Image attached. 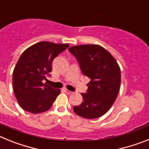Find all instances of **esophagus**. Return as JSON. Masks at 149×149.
Masks as SVG:
<instances>
[{"label": "esophagus", "mask_w": 149, "mask_h": 149, "mask_svg": "<svg viewBox=\"0 0 149 149\" xmlns=\"http://www.w3.org/2000/svg\"><path fill=\"white\" fill-rule=\"evenodd\" d=\"M64 91H65V93H67V94H72V91L68 90V89H64Z\"/></svg>", "instance_id": "esophagus-1"}]
</instances>
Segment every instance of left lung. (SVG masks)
Masks as SVG:
<instances>
[{"label": "left lung", "instance_id": "8db88e82", "mask_svg": "<svg viewBox=\"0 0 149 149\" xmlns=\"http://www.w3.org/2000/svg\"><path fill=\"white\" fill-rule=\"evenodd\" d=\"M68 51L83 74L90 79L86 93H81L82 103L74 107V112L89 119L102 116L113 104L120 88L121 71L116 60L98 45L73 46Z\"/></svg>", "mask_w": 149, "mask_h": 149}]
</instances>
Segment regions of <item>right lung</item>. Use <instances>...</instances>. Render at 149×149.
<instances>
[{"mask_svg":"<svg viewBox=\"0 0 149 149\" xmlns=\"http://www.w3.org/2000/svg\"><path fill=\"white\" fill-rule=\"evenodd\" d=\"M68 46V44L41 42L22 53L13 74V90L22 109L39 113L51 108L60 90L42 81L51 77L54 59Z\"/></svg>","mask_w":149,"mask_h":149,"instance_id":"1","label":"right lung"}]
</instances>
